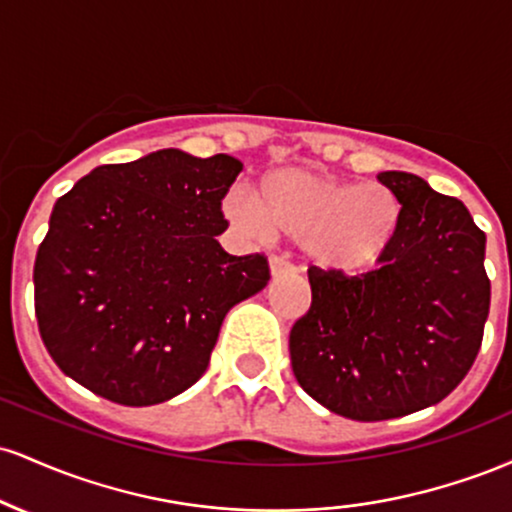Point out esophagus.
<instances>
[{"instance_id": "34e87169", "label": "esophagus", "mask_w": 512, "mask_h": 512, "mask_svg": "<svg viewBox=\"0 0 512 512\" xmlns=\"http://www.w3.org/2000/svg\"><path fill=\"white\" fill-rule=\"evenodd\" d=\"M269 272H272V276L276 279V276L293 272V264L286 260L284 255H272L269 257Z\"/></svg>"}]
</instances>
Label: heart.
I'll list each match as a JSON object with an SVG mask.
<instances>
[{
	"label": "heart",
	"instance_id": "obj_1",
	"mask_svg": "<svg viewBox=\"0 0 512 512\" xmlns=\"http://www.w3.org/2000/svg\"><path fill=\"white\" fill-rule=\"evenodd\" d=\"M262 202L236 187L223 202L228 221L250 236L303 243L320 267L363 272L373 267L399 226V199L380 182H344L308 168H279L260 182Z\"/></svg>",
	"mask_w": 512,
	"mask_h": 512
}]
</instances>
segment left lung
Here are the masks:
<instances>
[{
    "label": "left lung",
    "instance_id": "1",
    "mask_svg": "<svg viewBox=\"0 0 512 512\" xmlns=\"http://www.w3.org/2000/svg\"><path fill=\"white\" fill-rule=\"evenodd\" d=\"M378 180L402 204L380 267L356 276L310 267L313 301L289 337L298 385L354 421L448 397L479 354L491 303L486 236L460 199L402 170Z\"/></svg>",
    "mask_w": 512,
    "mask_h": 512
}]
</instances>
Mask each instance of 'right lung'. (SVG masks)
I'll return each mask as SVG.
<instances>
[{
	"label": "right lung",
	"instance_id": "obj_1",
	"mask_svg": "<svg viewBox=\"0 0 512 512\" xmlns=\"http://www.w3.org/2000/svg\"><path fill=\"white\" fill-rule=\"evenodd\" d=\"M243 163L163 149L93 168L57 199L35 255V317L64 375L151 407L195 385L233 305L262 291L267 257L228 255L221 202Z\"/></svg>",
	"mask_w": 512,
	"mask_h": 512
}]
</instances>
